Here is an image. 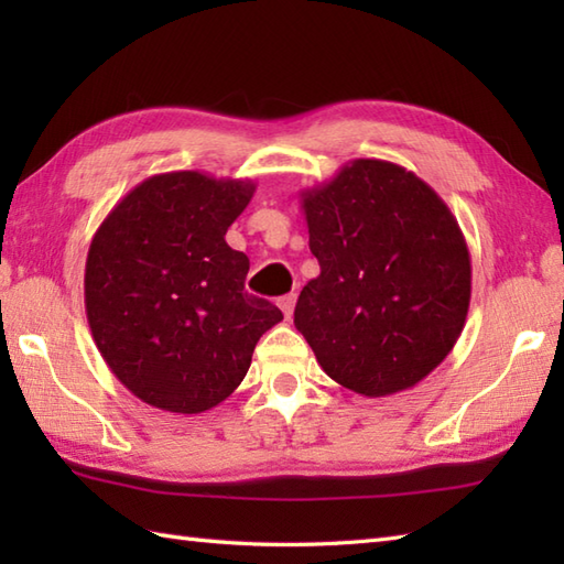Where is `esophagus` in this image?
<instances>
[{"instance_id": "34e87169", "label": "esophagus", "mask_w": 564, "mask_h": 564, "mask_svg": "<svg viewBox=\"0 0 564 564\" xmlns=\"http://www.w3.org/2000/svg\"><path fill=\"white\" fill-rule=\"evenodd\" d=\"M295 301H297V295L295 293H289V295H283L281 301H279V307L283 310V315H285V319H291L293 317V307H295Z\"/></svg>"}]
</instances>
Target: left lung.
I'll return each mask as SVG.
<instances>
[{"instance_id":"left-lung-1","label":"left lung","mask_w":564,"mask_h":564,"mask_svg":"<svg viewBox=\"0 0 564 564\" xmlns=\"http://www.w3.org/2000/svg\"><path fill=\"white\" fill-rule=\"evenodd\" d=\"M301 196L319 275L297 297V332L322 370L358 394L416 386L451 354L470 307V251L455 215L386 160H354Z\"/></svg>"}]
</instances>
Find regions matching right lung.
<instances>
[{"mask_svg": "<svg viewBox=\"0 0 564 564\" xmlns=\"http://www.w3.org/2000/svg\"><path fill=\"white\" fill-rule=\"evenodd\" d=\"M254 184L203 172L154 174L91 237L84 305L123 386L158 410L198 414L245 380L281 310L245 291L249 259L225 242Z\"/></svg>", "mask_w": 564, "mask_h": 564, "instance_id": "1", "label": "right lung"}]
</instances>
